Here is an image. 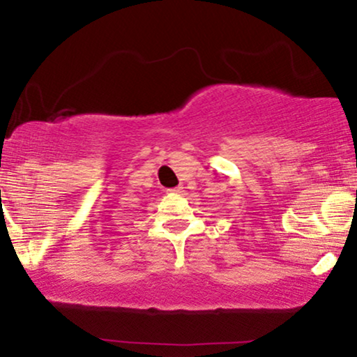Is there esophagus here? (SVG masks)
I'll return each instance as SVG.
<instances>
[{"label":"esophagus","instance_id":"1","mask_svg":"<svg viewBox=\"0 0 357 357\" xmlns=\"http://www.w3.org/2000/svg\"><path fill=\"white\" fill-rule=\"evenodd\" d=\"M169 192H172V193H175V195H183V187H175V188H170Z\"/></svg>","mask_w":357,"mask_h":357}]
</instances>
